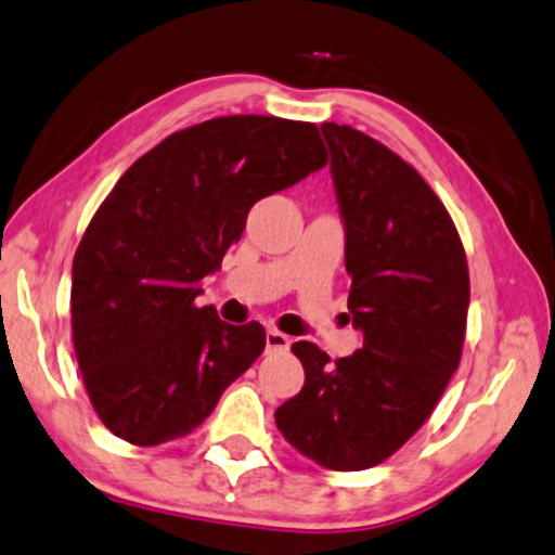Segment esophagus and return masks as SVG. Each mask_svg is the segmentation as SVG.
Instances as JSON below:
<instances>
[{
  "mask_svg": "<svg viewBox=\"0 0 555 555\" xmlns=\"http://www.w3.org/2000/svg\"><path fill=\"white\" fill-rule=\"evenodd\" d=\"M266 348L268 353H285L289 348V338L283 332H278V328H268Z\"/></svg>",
  "mask_w": 555,
  "mask_h": 555,
  "instance_id": "obj_1",
  "label": "esophagus"
}]
</instances>
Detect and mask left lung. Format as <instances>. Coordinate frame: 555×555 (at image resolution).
<instances>
[{"label": "left lung", "mask_w": 555, "mask_h": 555, "mask_svg": "<svg viewBox=\"0 0 555 555\" xmlns=\"http://www.w3.org/2000/svg\"><path fill=\"white\" fill-rule=\"evenodd\" d=\"M322 133L363 348L332 363L293 344L305 387L275 424L305 459L348 473L390 459L429 420L461 363L470 278L453 219L410 163L346 124Z\"/></svg>", "instance_id": "1"}]
</instances>
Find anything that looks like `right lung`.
I'll return each instance as SVG.
<instances>
[{"mask_svg":"<svg viewBox=\"0 0 555 555\" xmlns=\"http://www.w3.org/2000/svg\"><path fill=\"white\" fill-rule=\"evenodd\" d=\"M326 165L314 124L236 114L175 131L141 155L73 260V344L96 416L133 446L182 439L266 348L258 322L197 307L199 283L258 199Z\"/></svg>","mask_w":555,"mask_h":555,"instance_id":"obj_1","label":"right lung"}]
</instances>
